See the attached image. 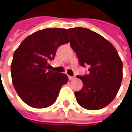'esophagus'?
<instances>
[{"instance_id": "1", "label": "esophagus", "mask_w": 132, "mask_h": 132, "mask_svg": "<svg viewBox=\"0 0 132 132\" xmlns=\"http://www.w3.org/2000/svg\"><path fill=\"white\" fill-rule=\"evenodd\" d=\"M75 79L74 77H71V76H69V80H73V79Z\"/></svg>"}]
</instances>
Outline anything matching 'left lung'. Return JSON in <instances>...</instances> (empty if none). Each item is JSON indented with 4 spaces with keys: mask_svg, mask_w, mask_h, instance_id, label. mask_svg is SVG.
<instances>
[{
    "mask_svg": "<svg viewBox=\"0 0 132 132\" xmlns=\"http://www.w3.org/2000/svg\"><path fill=\"white\" fill-rule=\"evenodd\" d=\"M68 31L80 65L89 66L88 74L77 77L83 82L81 90L75 92L77 101L87 110L103 108L115 98L122 81L123 63L118 52L108 40L88 29Z\"/></svg>",
    "mask_w": 132,
    "mask_h": 132,
    "instance_id": "left-lung-1",
    "label": "left lung"
}]
</instances>
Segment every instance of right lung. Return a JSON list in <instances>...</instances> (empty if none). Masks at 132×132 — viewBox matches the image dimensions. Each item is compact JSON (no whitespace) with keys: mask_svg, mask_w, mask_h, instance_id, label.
<instances>
[{"mask_svg":"<svg viewBox=\"0 0 132 132\" xmlns=\"http://www.w3.org/2000/svg\"><path fill=\"white\" fill-rule=\"evenodd\" d=\"M67 29L47 28L32 33L17 47L11 65L12 83L29 106L45 108L54 103L69 79L65 73L49 69L59 46L69 43Z\"/></svg>","mask_w":132,"mask_h":132,"instance_id":"1","label":"right lung"}]
</instances>
